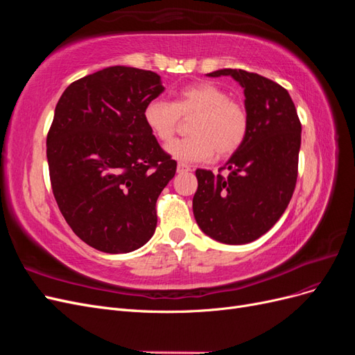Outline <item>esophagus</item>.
<instances>
[{
  "label": "esophagus",
  "mask_w": 355,
  "mask_h": 355,
  "mask_svg": "<svg viewBox=\"0 0 355 355\" xmlns=\"http://www.w3.org/2000/svg\"><path fill=\"white\" fill-rule=\"evenodd\" d=\"M191 167L185 163H178V173H185V171H189Z\"/></svg>",
  "instance_id": "1"
}]
</instances>
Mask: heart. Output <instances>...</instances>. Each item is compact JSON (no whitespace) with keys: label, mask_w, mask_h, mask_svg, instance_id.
<instances>
[{"label":"heart","mask_w":355,"mask_h":355,"mask_svg":"<svg viewBox=\"0 0 355 355\" xmlns=\"http://www.w3.org/2000/svg\"><path fill=\"white\" fill-rule=\"evenodd\" d=\"M189 136L171 142L167 153L182 161H202L216 155L227 158L245 141L249 112L231 99L220 85L200 81L175 93L173 102L153 99L145 105L144 120L159 142H170L180 125V116L190 118Z\"/></svg>","instance_id":"b5f03b06"}]
</instances>
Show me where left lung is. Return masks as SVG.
Listing matches in <instances>:
<instances>
[{
  "label": "left lung",
  "instance_id": "8db88e82",
  "mask_svg": "<svg viewBox=\"0 0 355 355\" xmlns=\"http://www.w3.org/2000/svg\"><path fill=\"white\" fill-rule=\"evenodd\" d=\"M244 89L249 133L218 175L197 168L192 210L204 234L225 244H245L270 231L287 209L297 179L300 125L288 92L244 69H219ZM228 168V177L220 171Z\"/></svg>",
  "mask_w": 355,
  "mask_h": 355
}]
</instances>
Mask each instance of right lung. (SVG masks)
Segmentation results:
<instances>
[{
	"label": "right lung",
	"mask_w": 355,
	"mask_h": 355,
	"mask_svg": "<svg viewBox=\"0 0 355 355\" xmlns=\"http://www.w3.org/2000/svg\"><path fill=\"white\" fill-rule=\"evenodd\" d=\"M163 92L153 71L110 67L69 84L56 105L47 135L53 196L96 250L133 252L155 231L157 198L178 166L144 120Z\"/></svg>",
	"instance_id": "obj_1"
}]
</instances>
